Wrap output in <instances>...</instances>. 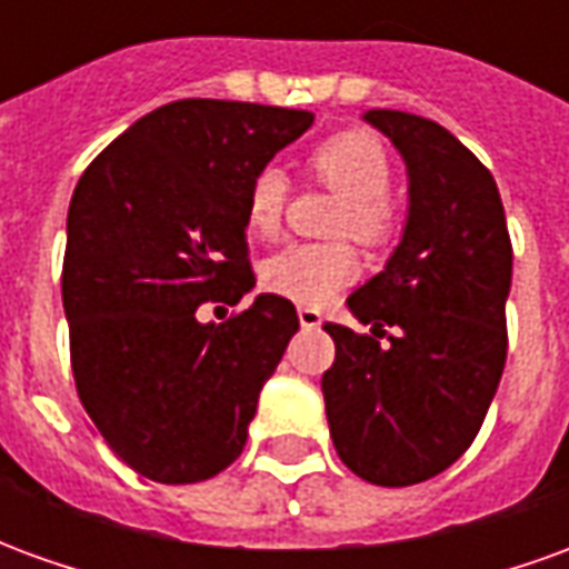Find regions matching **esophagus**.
<instances>
[{"label": "esophagus", "instance_id": "34e87169", "mask_svg": "<svg viewBox=\"0 0 569 569\" xmlns=\"http://www.w3.org/2000/svg\"><path fill=\"white\" fill-rule=\"evenodd\" d=\"M298 322L305 329H317V326H322V313L317 308H298Z\"/></svg>", "mask_w": 569, "mask_h": 569}]
</instances>
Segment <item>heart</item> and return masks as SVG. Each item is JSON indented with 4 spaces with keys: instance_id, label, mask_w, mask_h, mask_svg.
<instances>
[{
    "instance_id": "heart-1",
    "label": "heart",
    "mask_w": 569,
    "mask_h": 569,
    "mask_svg": "<svg viewBox=\"0 0 569 569\" xmlns=\"http://www.w3.org/2000/svg\"><path fill=\"white\" fill-rule=\"evenodd\" d=\"M310 173L335 188L347 207L341 210L338 231L353 234L362 243H383L393 231V163L383 142L369 130H341L320 142L310 154ZM289 179L280 167H261L249 179L243 198V219L252 234L273 237L283 219ZM359 259L347 243H289L264 261L261 280L277 296L292 298L298 305H322L357 280Z\"/></svg>"
}]
</instances>
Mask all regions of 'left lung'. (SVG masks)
<instances>
[{
	"label": "left lung",
	"instance_id": "left-lung-1",
	"mask_svg": "<svg viewBox=\"0 0 569 569\" xmlns=\"http://www.w3.org/2000/svg\"><path fill=\"white\" fill-rule=\"evenodd\" d=\"M408 167L406 231L381 273L347 298L371 335L338 322L322 375L335 451L381 488L439 476L472 445L506 366L512 240L485 163L429 118L369 109ZM381 325H393L380 347Z\"/></svg>",
	"mask_w": 569,
	"mask_h": 569
}]
</instances>
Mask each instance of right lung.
<instances>
[{"label":"right lung","instance_id":"right-lung-1","mask_svg":"<svg viewBox=\"0 0 569 569\" xmlns=\"http://www.w3.org/2000/svg\"><path fill=\"white\" fill-rule=\"evenodd\" d=\"M313 112L176 100L109 142L72 191L63 310L76 390L106 445L140 476L194 485L247 445L259 393L298 332L292 301L256 286L243 198Z\"/></svg>","mask_w":569,"mask_h":569}]
</instances>
